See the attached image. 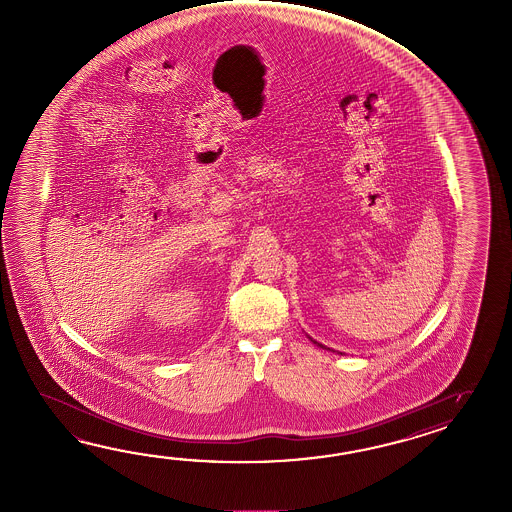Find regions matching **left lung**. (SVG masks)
Segmentation results:
<instances>
[{"mask_svg":"<svg viewBox=\"0 0 512 512\" xmlns=\"http://www.w3.org/2000/svg\"><path fill=\"white\" fill-rule=\"evenodd\" d=\"M307 338H309V340H311V342H313V344H316V346H318V348L329 349V348H326V346H324V344H320V342H316V340H313V338H311V337H307ZM329 351H333V349H329ZM340 355H342V353H340Z\"/></svg>","mask_w":512,"mask_h":512,"instance_id":"8db88e82","label":"left lung"}]
</instances>
